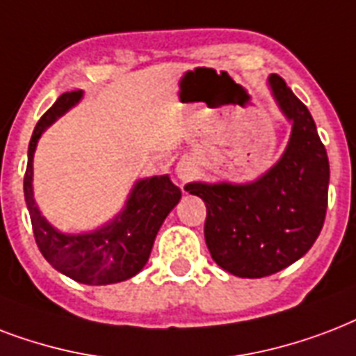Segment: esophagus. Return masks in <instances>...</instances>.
<instances>
[{"label": "esophagus", "mask_w": 356, "mask_h": 356, "mask_svg": "<svg viewBox=\"0 0 356 356\" xmlns=\"http://www.w3.org/2000/svg\"><path fill=\"white\" fill-rule=\"evenodd\" d=\"M176 176L180 178V181L191 180L193 176H195V165L189 159H184V161L176 165Z\"/></svg>", "instance_id": "1"}]
</instances>
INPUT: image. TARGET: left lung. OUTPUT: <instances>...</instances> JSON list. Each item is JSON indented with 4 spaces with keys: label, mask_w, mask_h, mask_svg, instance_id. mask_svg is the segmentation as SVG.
<instances>
[{
    "label": "left lung",
    "mask_w": 356,
    "mask_h": 356,
    "mask_svg": "<svg viewBox=\"0 0 356 356\" xmlns=\"http://www.w3.org/2000/svg\"><path fill=\"white\" fill-rule=\"evenodd\" d=\"M267 85L291 122L282 156L245 184L189 181L186 191L208 209L204 238L217 266L241 278H261L307 254L323 228L329 195V158L307 106L282 78Z\"/></svg>",
    "instance_id": "left-lung-1"
}]
</instances>
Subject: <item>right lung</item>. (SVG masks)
<instances>
[{
  "mask_svg": "<svg viewBox=\"0 0 356 356\" xmlns=\"http://www.w3.org/2000/svg\"><path fill=\"white\" fill-rule=\"evenodd\" d=\"M81 98V90L60 95L35 126L27 152L24 195L38 249L51 267L76 282L106 286L128 280L147 266L154 239L167 216L180 202L181 191L170 181L169 175L140 178L131 187L124 208L106 225L78 234L55 228L35 202L33 158L44 131L78 106Z\"/></svg>",
  "mask_w": 356,
  "mask_h": 356,
  "instance_id": "obj_1",
  "label": "right lung"
}]
</instances>
